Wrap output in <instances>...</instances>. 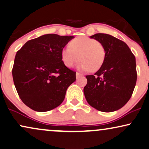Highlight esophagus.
<instances>
[{
    "instance_id": "1",
    "label": "esophagus",
    "mask_w": 149,
    "mask_h": 149,
    "mask_svg": "<svg viewBox=\"0 0 149 149\" xmlns=\"http://www.w3.org/2000/svg\"><path fill=\"white\" fill-rule=\"evenodd\" d=\"M81 75H82V74H79V73H78V72H76V77H80V76H81Z\"/></svg>"
}]
</instances>
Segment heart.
<instances>
[{"instance_id": "obj_1", "label": "heart", "mask_w": 149, "mask_h": 149, "mask_svg": "<svg viewBox=\"0 0 149 149\" xmlns=\"http://www.w3.org/2000/svg\"><path fill=\"white\" fill-rule=\"evenodd\" d=\"M62 61L68 68H72L77 61L78 69L95 72L104 63L105 49L100 42L86 36H79L70 42V47H65L61 53Z\"/></svg>"}]
</instances>
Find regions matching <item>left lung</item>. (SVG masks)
Returning a JSON list of instances; mask_svg holds the SVG:
<instances>
[{"label":"left lung","mask_w":149,"mask_h":149,"mask_svg":"<svg viewBox=\"0 0 149 149\" xmlns=\"http://www.w3.org/2000/svg\"><path fill=\"white\" fill-rule=\"evenodd\" d=\"M104 46L105 58L94 75H86L84 93L88 103L102 112L123 107L132 95L137 79L135 56L124 42L107 33H95Z\"/></svg>","instance_id":"obj_1"}]
</instances>
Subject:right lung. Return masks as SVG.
Returning <instances> with one entry per match:
<instances>
[{
  "mask_svg": "<svg viewBox=\"0 0 149 149\" xmlns=\"http://www.w3.org/2000/svg\"><path fill=\"white\" fill-rule=\"evenodd\" d=\"M73 36L49 33L27 42L17 52L12 70L15 86L23 102L45 112L63 101L75 72L62 61L61 53Z\"/></svg>",
  "mask_w": 149,
  "mask_h": 149,
  "instance_id": "add662e5",
  "label": "right lung"
}]
</instances>
